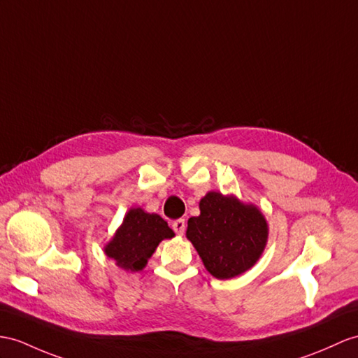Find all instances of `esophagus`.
Instances as JSON below:
<instances>
[{
	"instance_id": "34e87169",
	"label": "esophagus",
	"mask_w": 358,
	"mask_h": 358,
	"mask_svg": "<svg viewBox=\"0 0 358 358\" xmlns=\"http://www.w3.org/2000/svg\"><path fill=\"white\" fill-rule=\"evenodd\" d=\"M171 228L174 229V232H176L178 235H184V232H185V220L184 219L174 220L171 223Z\"/></svg>"
}]
</instances>
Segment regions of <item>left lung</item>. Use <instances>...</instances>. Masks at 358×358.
Returning <instances> with one entry per match:
<instances>
[{
    "instance_id": "1",
    "label": "left lung",
    "mask_w": 358,
    "mask_h": 358,
    "mask_svg": "<svg viewBox=\"0 0 358 358\" xmlns=\"http://www.w3.org/2000/svg\"><path fill=\"white\" fill-rule=\"evenodd\" d=\"M199 208L200 214L188 220L187 238L208 272L217 280H231L254 267L268 240L261 209L219 191H208Z\"/></svg>"
}]
</instances>
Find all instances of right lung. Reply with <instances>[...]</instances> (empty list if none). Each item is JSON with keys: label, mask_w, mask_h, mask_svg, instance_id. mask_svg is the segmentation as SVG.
Segmentation results:
<instances>
[{"label": "right lung", "mask_w": 358, "mask_h": 358, "mask_svg": "<svg viewBox=\"0 0 358 358\" xmlns=\"http://www.w3.org/2000/svg\"><path fill=\"white\" fill-rule=\"evenodd\" d=\"M173 237V229L161 215L139 206L130 208L103 250L120 268L134 273L147 266L162 240Z\"/></svg>", "instance_id": "add662e5"}]
</instances>
